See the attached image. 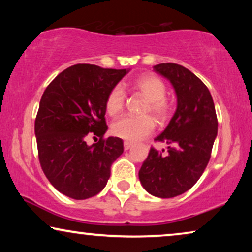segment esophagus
Masks as SVG:
<instances>
[{"label":"esophagus","instance_id":"1","mask_svg":"<svg viewBox=\"0 0 252 252\" xmlns=\"http://www.w3.org/2000/svg\"><path fill=\"white\" fill-rule=\"evenodd\" d=\"M132 146H133V143L129 142V141H125V142H124V149H125V150L130 149Z\"/></svg>","mask_w":252,"mask_h":252}]
</instances>
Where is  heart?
I'll list each match as a JSON object with an SVG mask.
<instances>
[{
    "mask_svg": "<svg viewBox=\"0 0 252 252\" xmlns=\"http://www.w3.org/2000/svg\"><path fill=\"white\" fill-rule=\"evenodd\" d=\"M132 87L148 99L143 113L147 116H126L112 124L111 130L116 136L126 141H139L150 135L155 129V120L158 123L167 122L172 113V104L165 97L166 85L155 74H142L133 81ZM126 95L120 85L110 89L105 97V110L110 116L115 117L123 112L125 106ZM148 114H151L148 116Z\"/></svg>",
    "mask_w": 252,
    "mask_h": 252,
    "instance_id": "heart-1",
    "label": "heart"
}]
</instances>
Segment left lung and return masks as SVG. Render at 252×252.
Here are the masks:
<instances>
[{
  "instance_id": "obj_1",
  "label": "left lung",
  "mask_w": 252,
  "mask_h": 252,
  "mask_svg": "<svg viewBox=\"0 0 252 252\" xmlns=\"http://www.w3.org/2000/svg\"><path fill=\"white\" fill-rule=\"evenodd\" d=\"M154 70L167 78L178 97V108L156 142H166L165 150L150 148L139 178L149 194L171 198L189 190L206 168L218 132L215 103L201 79L182 65L161 63Z\"/></svg>"
}]
</instances>
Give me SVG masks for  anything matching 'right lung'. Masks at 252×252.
I'll list each match as a JSON object with an SVG mask.
<instances>
[{"instance_id":"1","label":"right lung","mask_w":252,"mask_h":252,"mask_svg":"<svg viewBox=\"0 0 252 252\" xmlns=\"http://www.w3.org/2000/svg\"><path fill=\"white\" fill-rule=\"evenodd\" d=\"M127 73L97 65L77 64L48 85L35 118L39 161L44 175L62 194L74 199L97 195L124 151L123 140L104 137L105 97ZM88 135L100 137L88 146Z\"/></svg>"}]
</instances>
